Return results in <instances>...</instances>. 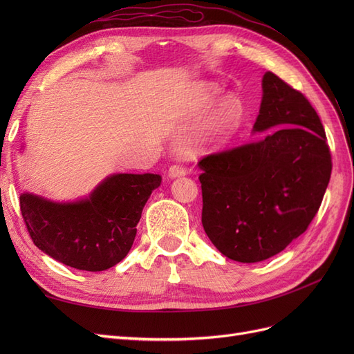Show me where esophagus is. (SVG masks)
Listing matches in <instances>:
<instances>
[{"label":"esophagus","mask_w":354,"mask_h":354,"mask_svg":"<svg viewBox=\"0 0 354 354\" xmlns=\"http://www.w3.org/2000/svg\"><path fill=\"white\" fill-rule=\"evenodd\" d=\"M186 173H187V169H186L183 165H180V164L171 165V167H169V169H168V176H169L171 178L180 177V176H185Z\"/></svg>","instance_id":"esophagus-1"}]
</instances>
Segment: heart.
Listing matches in <instances>:
<instances>
[{"label": "heart", "instance_id": "1", "mask_svg": "<svg viewBox=\"0 0 354 354\" xmlns=\"http://www.w3.org/2000/svg\"><path fill=\"white\" fill-rule=\"evenodd\" d=\"M212 93H214V88H211V94ZM241 113H242L241 102L234 97V95H227V97H224L216 108H214L208 122L209 130L212 133H226L232 130V128L239 122Z\"/></svg>", "mask_w": 354, "mask_h": 354}]
</instances>
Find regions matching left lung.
<instances>
[{
    "label": "left lung",
    "instance_id": "1",
    "mask_svg": "<svg viewBox=\"0 0 354 354\" xmlns=\"http://www.w3.org/2000/svg\"><path fill=\"white\" fill-rule=\"evenodd\" d=\"M259 142L203 156L202 226L227 259L257 263L283 251L315 218L332 159L320 118L303 93L263 77Z\"/></svg>",
    "mask_w": 354,
    "mask_h": 354
}]
</instances>
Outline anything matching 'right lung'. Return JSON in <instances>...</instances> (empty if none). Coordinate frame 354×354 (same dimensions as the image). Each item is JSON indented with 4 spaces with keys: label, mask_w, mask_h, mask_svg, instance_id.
I'll use <instances>...</instances> for the list:
<instances>
[{
    "label": "right lung",
    "mask_w": 354,
    "mask_h": 354,
    "mask_svg": "<svg viewBox=\"0 0 354 354\" xmlns=\"http://www.w3.org/2000/svg\"><path fill=\"white\" fill-rule=\"evenodd\" d=\"M159 174H113L78 202L20 195V211L38 248L78 270L102 272L131 250L137 223Z\"/></svg>",
    "instance_id": "1"
}]
</instances>
